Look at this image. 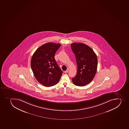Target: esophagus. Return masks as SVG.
Returning <instances> with one entry per match:
<instances>
[{"instance_id":"1","label":"esophagus","mask_w":129,"mask_h":129,"mask_svg":"<svg viewBox=\"0 0 129 129\" xmlns=\"http://www.w3.org/2000/svg\"><path fill=\"white\" fill-rule=\"evenodd\" d=\"M69 69H68L67 70L65 71L64 72H65V73H67L69 72Z\"/></svg>"}]
</instances>
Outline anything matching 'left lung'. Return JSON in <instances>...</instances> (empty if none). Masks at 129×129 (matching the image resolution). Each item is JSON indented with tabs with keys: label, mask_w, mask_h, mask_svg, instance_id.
Instances as JSON below:
<instances>
[{
	"label": "left lung",
	"mask_w": 129,
	"mask_h": 129,
	"mask_svg": "<svg viewBox=\"0 0 129 129\" xmlns=\"http://www.w3.org/2000/svg\"><path fill=\"white\" fill-rule=\"evenodd\" d=\"M71 48L77 65V72L76 76L72 79L73 83L76 86H85L91 82L95 76L97 56L91 48L83 43H71Z\"/></svg>",
	"instance_id": "1"
}]
</instances>
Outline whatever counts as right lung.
Returning <instances> with one entry per match:
<instances>
[{"instance_id": "1", "label": "right lung", "mask_w": 129, "mask_h": 129, "mask_svg": "<svg viewBox=\"0 0 129 129\" xmlns=\"http://www.w3.org/2000/svg\"><path fill=\"white\" fill-rule=\"evenodd\" d=\"M61 44L49 42L40 47L35 52L31 60V67L38 82L46 87L56 84L63 71L54 58Z\"/></svg>"}]
</instances>
